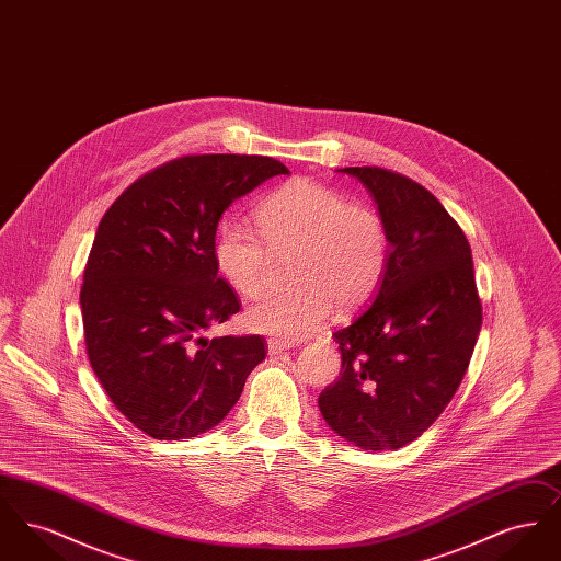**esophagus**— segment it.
Here are the masks:
<instances>
[{"label":"esophagus","instance_id":"esophagus-1","mask_svg":"<svg viewBox=\"0 0 561 561\" xmlns=\"http://www.w3.org/2000/svg\"><path fill=\"white\" fill-rule=\"evenodd\" d=\"M290 347H293L290 343H286V341H279V339H268L267 341L268 355H277V353H284V351H288Z\"/></svg>","mask_w":561,"mask_h":561}]
</instances>
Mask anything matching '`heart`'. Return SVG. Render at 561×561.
<instances>
[{"instance_id":"1","label":"heart","mask_w":561,"mask_h":561,"mask_svg":"<svg viewBox=\"0 0 561 561\" xmlns=\"http://www.w3.org/2000/svg\"><path fill=\"white\" fill-rule=\"evenodd\" d=\"M256 229L229 222L216 238V263L238 293L252 298L267 282L271 254L293 256V290L267 293L248 307L256 332L300 341L318 332L334 305L355 309L380 286L389 261L382 218L345 195L298 179L256 208Z\"/></svg>"}]
</instances>
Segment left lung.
Wrapping results in <instances>:
<instances>
[{
	"mask_svg": "<svg viewBox=\"0 0 561 561\" xmlns=\"http://www.w3.org/2000/svg\"><path fill=\"white\" fill-rule=\"evenodd\" d=\"M378 206L389 261L366 309L336 339L343 373L320 396L323 421L362 450H398L446 410L481 328L471 245L435 195L398 172L343 168Z\"/></svg>",
	"mask_w": 561,
	"mask_h": 561,
	"instance_id": "left-lung-1",
	"label": "left lung"
}]
</instances>
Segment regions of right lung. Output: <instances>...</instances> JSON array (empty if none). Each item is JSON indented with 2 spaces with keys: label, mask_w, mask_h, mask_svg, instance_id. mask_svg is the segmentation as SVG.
I'll use <instances>...</instances> for the list:
<instances>
[{
  "label": "right lung",
  "mask_w": 561,
  "mask_h": 561,
  "mask_svg": "<svg viewBox=\"0 0 561 561\" xmlns=\"http://www.w3.org/2000/svg\"><path fill=\"white\" fill-rule=\"evenodd\" d=\"M277 174L265 156H185L134 181L92 243L81 318L90 366L113 405L153 439L216 427L267 355L263 336L204 334L240 311L218 277L216 227Z\"/></svg>",
  "instance_id": "1"
}]
</instances>
